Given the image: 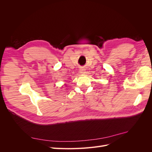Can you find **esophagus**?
<instances>
[{"label":"esophagus","instance_id":"esophagus-1","mask_svg":"<svg viewBox=\"0 0 152 152\" xmlns=\"http://www.w3.org/2000/svg\"><path fill=\"white\" fill-rule=\"evenodd\" d=\"M79 72H80V73H82V74H83V73H85V70L84 68H80V70H79Z\"/></svg>","mask_w":152,"mask_h":152}]
</instances>
